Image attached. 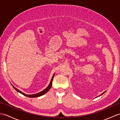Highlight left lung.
I'll return each instance as SVG.
<instances>
[{"mask_svg":"<svg viewBox=\"0 0 120 120\" xmlns=\"http://www.w3.org/2000/svg\"><path fill=\"white\" fill-rule=\"evenodd\" d=\"M105 92H106V91H105V92H103V93H101V95H99V96H97V98H98V97H99V96H101V95H103V94H104V93H105Z\"/></svg>","mask_w":120,"mask_h":120,"instance_id":"left-lung-1","label":"left lung"}]
</instances>
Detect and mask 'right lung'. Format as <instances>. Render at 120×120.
Listing matches in <instances>:
<instances>
[{"label":"right lung","mask_w":120,"mask_h":120,"mask_svg":"<svg viewBox=\"0 0 120 120\" xmlns=\"http://www.w3.org/2000/svg\"><path fill=\"white\" fill-rule=\"evenodd\" d=\"M55 73L53 74V75L52 77V79H51L50 82V83L49 84V85L45 89H44V90H43L42 91L40 92H39V93H36V94H30V95H28V94H26L24 93L23 92H22V91L19 90V89H17V88H15V86H14L12 85V86L14 88V89H15V90H16V91H17L18 92H19L20 93L22 94V95H24V96H26L27 97H29V98H37V97H39V96H42L43 95H44V94H45L46 93H47V92L49 91V90L51 88V87H52V80H53V77H54V76H55Z\"/></svg>","instance_id":"right-lung-1"}]
</instances>
